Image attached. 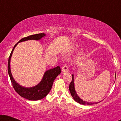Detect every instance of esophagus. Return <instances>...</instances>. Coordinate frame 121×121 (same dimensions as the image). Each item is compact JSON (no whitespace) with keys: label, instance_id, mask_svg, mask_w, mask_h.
Instances as JSON below:
<instances>
[{"label":"esophagus","instance_id":"obj_1","mask_svg":"<svg viewBox=\"0 0 121 121\" xmlns=\"http://www.w3.org/2000/svg\"><path fill=\"white\" fill-rule=\"evenodd\" d=\"M62 70L63 72H68V66L67 65H65V64H64L62 67Z\"/></svg>","mask_w":121,"mask_h":121}]
</instances>
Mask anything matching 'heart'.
Masks as SVG:
<instances>
[{
	"label": "heart",
	"instance_id": "b5f03b06",
	"mask_svg": "<svg viewBox=\"0 0 121 121\" xmlns=\"http://www.w3.org/2000/svg\"><path fill=\"white\" fill-rule=\"evenodd\" d=\"M78 48V46L77 45H73L70 48V51H75L76 49ZM82 55V52H80V53L78 54V59H79V58L81 57V56Z\"/></svg>",
	"mask_w": 121,
	"mask_h": 121
}]
</instances>
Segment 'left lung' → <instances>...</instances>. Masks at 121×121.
<instances>
[{"mask_svg": "<svg viewBox=\"0 0 121 121\" xmlns=\"http://www.w3.org/2000/svg\"><path fill=\"white\" fill-rule=\"evenodd\" d=\"M69 91L71 94V95L72 96L74 100L76 102H78V103L82 104V105H94V104H96L99 103V102H88L85 101H83L82 99H80L78 96L77 94L76 93V91L75 90V87H74V75H72V82H70V84H69Z\"/></svg>", "mask_w": 121, "mask_h": 121, "instance_id": "left-lung-1", "label": "left lung"}]
</instances>
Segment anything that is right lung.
I'll return each instance as SVG.
<instances>
[{
  "label": "right lung",
  "instance_id": "obj_1",
  "mask_svg": "<svg viewBox=\"0 0 121 121\" xmlns=\"http://www.w3.org/2000/svg\"><path fill=\"white\" fill-rule=\"evenodd\" d=\"M45 36L46 34L41 33V34L32 35L27 36L26 37L22 38L14 46L10 54L9 59H8V74L9 75L11 82L12 83L14 90L21 97L29 100L36 101L41 100V99L44 98V97L47 96V94L50 91L51 88H52L54 80H55L56 77L60 73V68L59 66H57V67L47 70L44 73L42 80L39 84L34 87H25L20 85L13 78L10 70V59L13 51L14 50L15 47L18 44V43L27 40H31V39L39 40L41 38Z\"/></svg>",
  "mask_w": 121,
  "mask_h": 121
}]
</instances>
